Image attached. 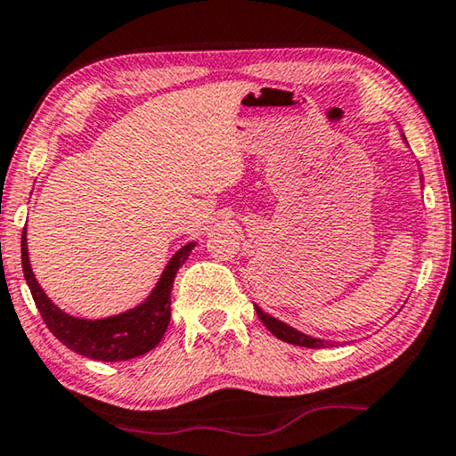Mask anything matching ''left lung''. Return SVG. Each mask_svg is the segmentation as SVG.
Wrapping results in <instances>:
<instances>
[{"mask_svg":"<svg viewBox=\"0 0 456 456\" xmlns=\"http://www.w3.org/2000/svg\"><path fill=\"white\" fill-rule=\"evenodd\" d=\"M256 314H258L262 324H265L274 337L281 338V341L291 343V345H299V347H310V349H320V347H326V345H329V343L320 341V338L307 337V335H304V332L291 329V326H287L285 322H281V320H277V318L268 316V314L262 312L258 305H256Z\"/></svg>","mask_w":456,"mask_h":456,"instance_id":"1","label":"left lung"}]
</instances>
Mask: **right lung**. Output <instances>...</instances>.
<instances>
[{
  "instance_id": "add662e5",
  "label": "right lung",
  "mask_w": 456,
  "mask_h": 456,
  "mask_svg": "<svg viewBox=\"0 0 456 456\" xmlns=\"http://www.w3.org/2000/svg\"><path fill=\"white\" fill-rule=\"evenodd\" d=\"M22 271L27 279L28 289L33 293V299L41 312L43 322L53 332L55 338L66 345L68 349L76 354L86 355L97 362H126V359L140 357L155 349L161 341L167 326L171 320V289L175 274L194 248V243H188L173 256L167 265L163 277L149 299L130 312L119 314V316L102 318V320H85L74 318L69 314L61 312L53 301H51L41 285L37 283L33 268L28 262L27 248V227L22 233Z\"/></svg>"
}]
</instances>
